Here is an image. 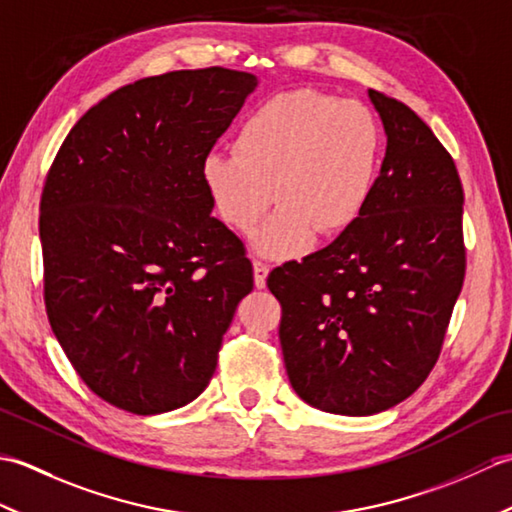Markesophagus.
Masks as SVG:
<instances>
[{"mask_svg":"<svg viewBox=\"0 0 512 512\" xmlns=\"http://www.w3.org/2000/svg\"><path fill=\"white\" fill-rule=\"evenodd\" d=\"M253 275H255V286L264 288L266 277H268V266L262 262V259H255L253 262Z\"/></svg>","mask_w":512,"mask_h":512,"instance_id":"esophagus-1","label":"esophagus"}]
</instances>
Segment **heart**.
<instances>
[{
	"label": "heart",
	"instance_id": "1",
	"mask_svg": "<svg viewBox=\"0 0 512 512\" xmlns=\"http://www.w3.org/2000/svg\"><path fill=\"white\" fill-rule=\"evenodd\" d=\"M383 134L361 101L317 90L270 96L239 125L233 154H209L202 180L217 215L248 233L273 202L255 244L266 255L297 257L317 231L352 226L372 198Z\"/></svg>",
	"mask_w": 512,
	"mask_h": 512
}]
</instances>
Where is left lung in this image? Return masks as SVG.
Listing matches in <instances>:
<instances>
[{
  "mask_svg": "<svg viewBox=\"0 0 512 512\" xmlns=\"http://www.w3.org/2000/svg\"><path fill=\"white\" fill-rule=\"evenodd\" d=\"M387 151L372 198L330 246L268 275L292 389L321 411L372 416L436 365L466 273L464 191L451 154L398 99L369 90Z\"/></svg>",
  "mask_w": 512,
  "mask_h": 512,
  "instance_id": "obj_1",
  "label": "left lung"
}]
</instances>
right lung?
Segmentation results:
<instances>
[{
	"instance_id": "obj_1",
	"label": "right lung",
	"mask_w": 512,
	"mask_h": 512,
	"mask_svg": "<svg viewBox=\"0 0 512 512\" xmlns=\"http://www.w3.org/2000/svg\"><path fill=\"white\" fill-rule=\"evenodd\" d=\"M255 85L220 65L123 85L52 160L39 204L48 321L118 409L154 416L198 398L253 290L242 239L211 215L202 162Z\"/></svg>"
}]
</instances>
